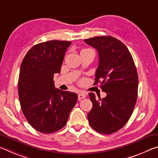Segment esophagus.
<instances>
[{
    "instance_id": "34e87169",
    "label": "esophagus",
    "mask_w": 158,
    "mask_h": 158,
    "mask_svg": "<svg viewBox=\"0 0 158 158\" xmlns=\"http://www.w3.org/2000/svg\"><path fill=\"white\" fill-rule=\"evenodd\" d=\"M85 98V94L84 93H79V95H78V99L79 100H82V99H84Z\"/></svg>"
}]
</instances>
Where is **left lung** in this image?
Here are the masks:
<instances>
[{"label": "left lung", "mask_w": 158, "mask_h": 158, "mask_svg": "<svg viewBox=\"0 0 158 158\" xmlns=\"http://www.w3.org/2000/svg\"><path fill=\"white\" fill-rule=\"evenodd\" d=\"M84 41L98 51L94 85L101 80V89L106 93L99 100L94 93H89L93 107L88 119L98 132L110 135L121 130L132 114L137 98V69L127 47L115 37H95Z\"/></svg>", "instance_id": "1"}]
</instances>
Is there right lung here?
<instances>
[{
  "label": "right lung",
  "mask_w": 158,
  "mask_h": 158,
  "mask_svg": "<svg viewBox=\"0 0 158 158\" xmlns=\"http://www.w3.org/2000/svg\"><path fill=\"white\" fill-rule=\"evenodd\" d=\"M72 42L50 40L35 45L21 65L18 82L21 110L35 130L55 132L65 126L75 106V93L56 89L53 74L60 73L67 49Z\"/></svg>",
  "instance_id": "1"
}]
</instances>
